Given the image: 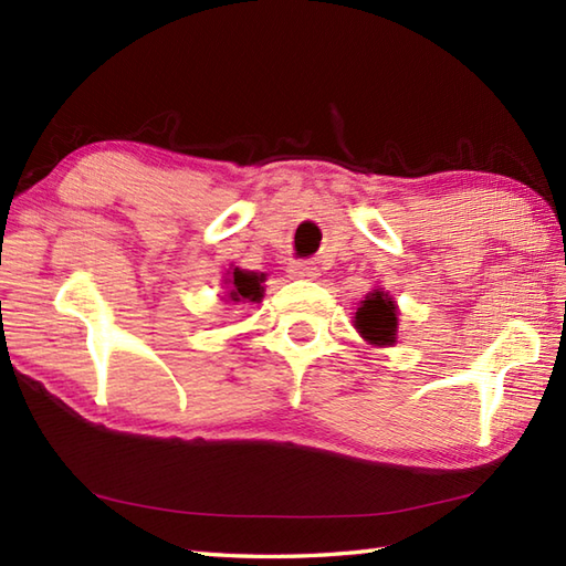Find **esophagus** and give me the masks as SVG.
<instances>
[{"instance_id": "obj_1", "label": "esophagus", "mask_w": 566, "mask_h": 566, "mask_svg": "<svg viewBox=\"0 0 566 566\" xmlns=\"http://www.w3.org/2000/svg\"><path fill=\"white\" fill-rule=\"evenodd\" d=\"M316 272H318L316 262H311V260L290 262V276H296V280H311V276H316Z\"/></svg>"}]
</instances>
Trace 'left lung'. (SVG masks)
<instances>
[{
	"mask_svg": "<svg viewBox=\"0 0 566 566\" xmlns=\"http://www.w3.org/2000/svg\"><path fill=\"white\" fill-rule=\"evenodd\" d=\"M355 326L365 335L369 343L375 345H391L396 338V306L384 292H371L365 296L363 306L355 314Z\"/></svg>",
	"mask_w": 566,
	"mask_h": 566,
	"instance_id": "8db88e82",
	"label": "left lung"
}]
</instances>
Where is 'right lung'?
Returning <instances> with one entry per match:
<instances>
[{"label": "right lung", "mask_w": 566, "mask_h": 566, "mask_svg": "<svg viewBox=\"0 0 566 566\" xmlns=\"http://www.w3.org/2000/svg\"><path fill=\"white\" fill-rule=\"evenodd\" d=\"M264 282V274H258V272H243L238 270L233 272L231 280H228V284H231V296L233 302H240V298H245V302H260L262 296V284Z\"/></svg>", "instance_id": "add662e5"}]
</instances>
